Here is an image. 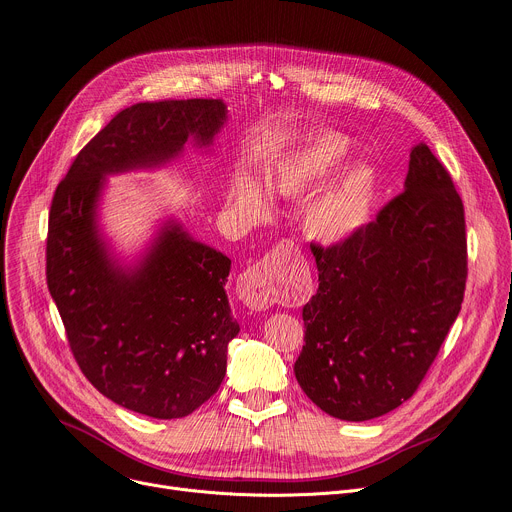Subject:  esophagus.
<instances>
[{
    "label": "esophagus",
    "mask_w": 512,
    "mask_h": 512,
    "mask_svg": "<svg viewBox=\"0 0 512 512\" xmlns=\"http://www.w3.org/2000/svg\"><path fill=\"white\" fill-rule=\"evenodd\" d=\"M291 256L293 242H283L240 274L238 291L248 307L260 311L272 303L285 301L291 295Z\"/></svg>",
    "instance_id": "obj_1"
}]
</instances>
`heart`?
<instances>
[{
	"instance_id": "obj_1",
	"label": "heart",
	"mask_w": 512,
	"mask_h": 512,
	"mask_svg": "<svg viewBox=\"0 0 512 512\" xmlns=\"http://www.w3.org/2000/svg\"><path fill=\"white\" fill-rule=\"evenodd\" d=\"M350 151L340 133H324L293 151L274 170L268 184L281 196H301L334 172ZM375 176L365 164L340 174L320 190L303 209V229L320 244H340L355 235L369 219ZM235 205L250 219H262L270 211L268 196L254 182H240L235 188Z\"/></svg>"
}]
</instances>
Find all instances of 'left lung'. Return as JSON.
Here are the masks:
<instances>
[{
    "label": "left lung",
    "mask_w": 512,
    "mask_h": 512,
    "mask_svg": "<svg viewBox=\"0 0 512 512\" xmlns=\"http://www.w3.org/2000/svg\"><path fill=\"white\" fill-rule=\"evenodd\" d=\"M311 252L320 287L303 305L301 389L348 422L396 410L437 359L465 293V215L451 174L416 145L404 192L348 240Z\"/></svg>",
    "instance_id": "1"
}]
</instances>
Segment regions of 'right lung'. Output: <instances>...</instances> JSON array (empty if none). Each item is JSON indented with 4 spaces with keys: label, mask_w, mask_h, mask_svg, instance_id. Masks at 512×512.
<instances>
[{
    "label": "right lung",
    "mask_w": 512,
    "mask_h": 512,
    "mask_svg": "<svg viewBox=\"0 0 512 512\" xmlns=\"http://www.w3.org/2000/svg\"><path fill=\"white\" fill-rule=\"evenodd\" d=\"M221 100L141 102L75 155L49 211L47 285L75 363L114 404L170 420L219 389L240 326L225 295L231 260L168 223L137 268L110 260L96 227L106 174L160 166L192 137L211 145Z\"/></svg>",
    "instance_id": "obj_1"
}]
</instances>
